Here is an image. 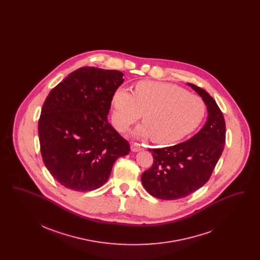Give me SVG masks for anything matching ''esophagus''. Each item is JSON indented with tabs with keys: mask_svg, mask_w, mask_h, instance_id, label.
I'll list each match as a JSON object with an SVG mask.
<instances>
[{
	"mask_svg": "<svg viewBox=\"0 0 260 260\" xmlns=\"http://www.w3.org/2000/svg\"><path fill=\"white\" fill-rule=\"evenodd\" d=\"M131 149H132L133 152H138V151L143 150V147L139 143H133L132 146H131Z\"/></svg>",
	"mask_w": 260,
	"mask_h": 260,
	"instance_id": "1",
	"label": "esophagus"
}]
</instances>
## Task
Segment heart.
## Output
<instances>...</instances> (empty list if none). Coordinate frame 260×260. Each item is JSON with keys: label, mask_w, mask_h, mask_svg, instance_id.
Returning <instances> with one entry per match:
<instances>
[{"label": "heart", "mask_w": 260, "mask_h": 260, "mask_svg": "<svg viewBox=\"0 0 260 260\" xmlns=\"http://www.w3.org/2000/svg\"><path fill=\"white\" fill-rule=\"evenodd\" d=\"M111 104L112 121L118 131H125L142 113L144 123L136 127L134 136H152L160 144L182 139L198 126L206 113L198 96L175 85L153 81L139 82L134 93L117 88Z\"/></svg>", "instance_id": "1"}]
</instances>
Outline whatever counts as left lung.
I'll return each instance as SVG.
<instances>
[{
    "instance_id": "1",
    "label": "left lung",
    "mask_w": 260,
    "mask_h": 260,
    "mask_svg": "<svg viewBox=\"0 0 260 260\" xmlns=\"http://www.w3.org/2000/svg\"><path fill=\"white\" fill-rule=\"evenodd\" d=\"M202 98L208 119L198 133L185 142L149 149L153 166L142 173V185L150 195L161 200L184 198L210 179L225 144V121L215 100L203 88L187 84Z\"/></svg>"
}]
</instances>
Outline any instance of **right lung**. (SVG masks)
Segmentation results:
<instances>
[{
    "mask_svg": "<svg viewBox=\"0 0 260 260\" xmlns=\"http://www.w3.org/2000/svg\"><path fill=\"white\" fill-rule=\"evenodd\" d=\"M116 70L82 67L50 90L38 133L45 166L61 185L92 191L109 178L128 142L108 122L112 96L123 82Z\"/></svg>",
    "mask_w": 260,
    "mask_h": 260,
    "instance_id": "add662e5",
    "label": "right lung"
}]
</instances>
